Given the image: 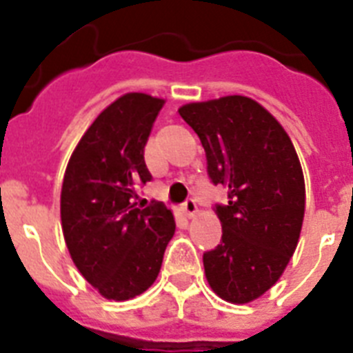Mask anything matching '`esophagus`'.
Listing matches in <instances>:
<instances>
[{
  "label": "esophagus",
  "instance_id": "obj_1",
  "mask_svg": "<svg viewBox=\"0 0 353 353\" xmlns=\"http://www.w3.org/2000/svg\"><path fill=\"white\" fill-rule=\"evenodd\" d=\"M182 212L185 215L187 219H192L196 214H198V207H196L194 199H187L185 203L182 205Z\"/></svg>",
  "mask_w": 353,
  "mask_h": 353
}]
</instances>
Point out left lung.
<instances>
[{"mask_svg": "<svg viewBox=\"0 0 353 353\" xmlns=\"http://www.w3.org/2000/svg\"><path fill=\"white\" fill-rule=\"evenodd\" d=\"M179 113L203 145L208 176L230 198L215 208L221 244L203 254L208 285L232 304L256 301L279 281L301 236L305 183L295 146L244 95L189 102Z\"/></svg>", "mask_w": 353, "mask_h": 353, "instance_id": "1", "label": "left lung"}]
</instances>
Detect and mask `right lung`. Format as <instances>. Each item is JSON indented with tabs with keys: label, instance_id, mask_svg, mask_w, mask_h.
<instances>
[{
	"label": "right lung",
	"instance_id": "add662e5",
	"mask_svg": "<svg viewBox=\"0 0 353 353\" xmlns=\"http://www.w3.org/2000/svg\"><path fill=\"white\" fill-rule=\"evenodd\" d=\"M164 99L130 92L111 102L68 159L61 185V230L83 277L108 301H129L154 285L174 235L173 212L138 207L150 176L145 146Z\"/></svg>",
	"mask_w": 353,
	"mask_h": 353
}]
</instances>
